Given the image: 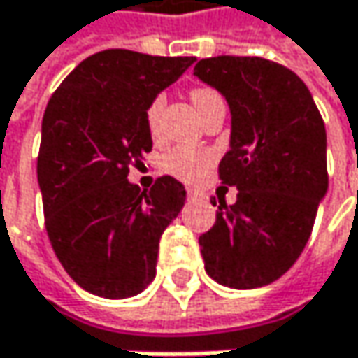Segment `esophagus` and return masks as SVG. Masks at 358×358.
Here are the masks:
<instances>
[{
	"instance_id": "1",
	"label": "esophagus",
	"mask_w": 358,
	"mask_h": 358,
	"mask_svg": "<svg viewBox=\"0 0 358 358\" xmlns=\"http://www.w3.org/2000/svg\"><path fill=\"white\" fill-rule=\"evenodd\" d=\"M188 196H190V199H201L203 192H201V190H194V188H188Z\"/></svg>"
}]
</instances>
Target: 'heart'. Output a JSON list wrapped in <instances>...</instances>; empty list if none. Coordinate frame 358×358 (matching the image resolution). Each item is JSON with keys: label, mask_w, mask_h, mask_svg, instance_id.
<instances>
[{"label": "heart", "mask_w": 358, "mask_h": 358, "mask_svg": "<svg viewBox=\"0 0 358 358\" xmlns=\"http://www.w3.org/2000/svg\"><path fill=\"white\" fill-rule=\"evenodd\" d=\"M192 97V103L194 108H201L203 103H207L209 99L217 97V93H213L211 89H194L190 93ZM166 106V97L164 95H157L151 99V103L147 106L145 111V122H147V130L151 136H157L159 134V128H162V111ZM211 164V155L207 151H201V149H190V147H176L172 149L166 157H164V170L172 176H176L180 180H192L201 178L203 172L209 168Z\"/></svg>", "instance_id": "1"}]
</instances>
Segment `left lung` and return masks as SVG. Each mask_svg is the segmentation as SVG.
<instances>
[{
	"instance_id": "obj_1",
	"label": "left lung",
	"mask_w": 358,
	"mask_h": 358,
	"mask_svg": "<svg viewBox=\"0 0 358 358\" xmlns=\"http://www.w3.org/2000/svg\"><path fill=\"white\" fill-rule=\"evenodd\" d=\"M194 76L228 101L220 178L238 190L234 205L220 201L213 228L199 238L205 271L228 288H261L294 265L327 192L322 113L292 70L263 57H207Z\"/></svg>"
}]
</instances>
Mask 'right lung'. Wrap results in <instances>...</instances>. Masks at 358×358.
<instances>
[{
	"mask_svg": "<svg viewBox=\"0 0 358 358\" xmlns=\"http://www.w3.org/2000/svg\"><path fill=\"white\" fill-rule=\"evenodd\" d=\"M194 59L106 49L47 103L36 159L45 228L68 275L91 294L128 299L155 278L159 238L186 190L172 176L141 190L128 172L153 147L147 106Z\"/></svg>",
	"mask_w": 358,
	"mask_h": 358,
	"instance_id": "obj_1",
	"label": "right lung"
}]
</instances>
